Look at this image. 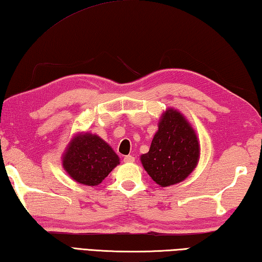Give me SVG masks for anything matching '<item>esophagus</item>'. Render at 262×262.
<instances>
[{
	"label": "esophagus",
	"instance_id": "obj_1",
	"mask_svg": "<svg viewBox=\"0 0 262 262\" xmlns=\"http://www.w3.org/2000/svg\"><path fill=\"white\" fill-rule=\"evenodd\" d=\"M123 161L125 163H133V161H135V158L133 156H125L123 157Z\"/></svg>",
	"mask_w": 262,
	"mask_h": 262
}]
</instances>
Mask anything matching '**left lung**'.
Wrapping results in <instances>:
<instances>
[{
  "mask_svg": "<svg viewBox=\"0 0 262 262\" xmlns=\"http://www.w3.org/2000/svg\"><path fill=\"white\" fill-rule=\"evenodd\" d=\"M201 155L196 132L182 113L167 108L149 152L141 156L146 173L160 187L182 182L196 168Z\"/></svg>",
  "mask_w": 262,
  "mask_h": 262,
  "instance_id": "1",
  "label": "left lung"
}]
</instances>
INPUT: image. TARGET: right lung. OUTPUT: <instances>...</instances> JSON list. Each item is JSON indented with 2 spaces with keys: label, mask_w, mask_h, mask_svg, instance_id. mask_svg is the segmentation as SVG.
<instances>
[{
  "label": "right lung",
  "mask_w": 262,
  "mask_h": 262,
  "mask_svg": "<svg viewBox=\"0 0 262 262\" xmlns=\"http://www.w3.org/2000/svg\"><path fill=\"white\" fill-rule=\"evenodd\" d=\"M61 161L74 181L96 187L119 164V157L99 136L81 133L70 142Z\"/></svg>",
  "instance_id": "1"
}]
</instances>
